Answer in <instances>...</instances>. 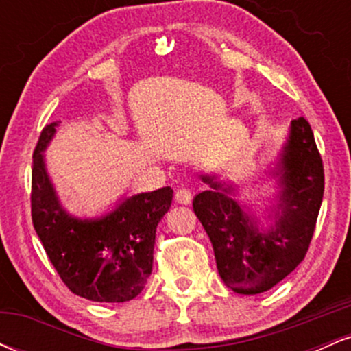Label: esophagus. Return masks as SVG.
<instances>
[{"label": "esophagus", "instance_id": "1", "mask_svg": "<svg viewBox=\"0 0 351 351\" xmlns=\"http://www.w3.org/2000/svg\"><path fill=\"white\" fill-rule=\"evenodd\" d=\"M175 199L178 201L180 204H189V203H191V199H193V191L189 188L181 186V188L176 189Z\"/></svg>", "mask_w": 351, "mask_h": 351}]
</instances>
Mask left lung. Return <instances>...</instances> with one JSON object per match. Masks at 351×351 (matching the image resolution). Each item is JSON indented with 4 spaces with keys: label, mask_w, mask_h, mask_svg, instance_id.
<instances>
[{
    "label": "left lung",
    "mask_w": 351,
    "mask_h": 351,
    "mask_svg": "<svg viewBox=\"0 0 351 351\" xmlns=\"http://www.w3.org/2000/svg\"><path fill=\"white\" fill-rule=\"evenodd\" d=\"M276 195L264 221L236 199L237 184L199 175L209 189L193 199L215 251L219 277L243 295L263 293L304 261L324 198V165L304 117L292 120L276 162L267 171Z\"/></svg>",
    "instance_id": "obj_1"
}]
</instances>
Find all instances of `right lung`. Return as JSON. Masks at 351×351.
<instances>
[{
    "mask_svg": "<svg viewBox=\"0 0 351 351\" xmlns=\"http://www.w3.org/2000/svg\"><path fill=\"white\" fill-rule=\"evenodd\" d=\"M58 122L46 125L33 155V224L54 269L75 295L92 302L132 300L153 267L156 226L171 206L173 189L122 196L99 217L71 215L47 173L44 152Z\"/></svg>",
    "mask_w": 351,
    "mask_h": 351,
    "instance_id": "1",
    "label": "right lung"
}]
</instances>
